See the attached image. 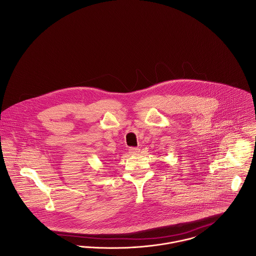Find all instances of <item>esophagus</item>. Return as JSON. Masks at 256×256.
<instances>
[{
  "label": "esophagus",
  "mask_w": 256,
  "mask_h": 256,
  "mask_svg": "<svg viewBox=\"0 0 256 256\" xmlns=\"http://www.w3.org/2000/svg\"><path fill=\"white\" fill-rule=\"evenodd\" d=\"M129 152L131 154H138L140 152V148H130Z\"/></svg>",
  "instance_id": "esophagus-1"
}]
</instances>
